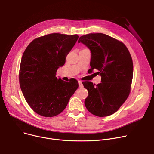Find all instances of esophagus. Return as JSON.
Instances as JSON below:
<instances>
[{
    "label": "esophagus",
    "mask_w": 154,
    "mask_h": 154,
    "mask_svg": "<svg viewBox=\"0 0 154 154\" xmlns=\"http://www.w3.org/2000/svg\"><path fill=\"white\" fill-rule=\"evenodd\" d=\"M79 86L80 88H83V85L82 84V82L80 80L79 81Z\"/></svg>",
    "instance_id": "obj_1"
}]
</instances>
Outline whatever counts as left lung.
<instances>
[{"mask_svg": "<svg viewBox=\"0 0 154 154\" xmlns=\"http://www.w3.org/2000/svg\"><path fill=\"white\" fill-rule=\"evenodd\" d=\"M91 52L89 71L101 76L97 85L83 82L88 91L85 105L91 113L99 117L116 112L129 96L134 74L133 61L124 44L105 34L90 33L80 37Z\"/></svg>", "mask_w": 154, "mask_h": 154, "instance_id": "8db88e82", "label": "left lung"}]
</instances>
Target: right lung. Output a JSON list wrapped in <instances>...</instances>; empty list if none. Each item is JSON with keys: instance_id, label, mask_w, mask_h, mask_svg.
<instances>
[{"instance_id": "add662e5", "label": "right lung", "mask_w": 154, "mask_h": 154, "mask_svg": "<svg viewBox=\"0 0 154 154\" xmlns=\"http://www.w3.org/2000/svg\"><path fill=\"white\" fill-rule=\"evenodd\" d=\"M78 38L77 35L48 34L35 39L26 49L20 61L19 84L26 102L37 114L45 117L59 115L78 88L75 79L66 82L56 77Z\"/></svg>"}]
</instances>
